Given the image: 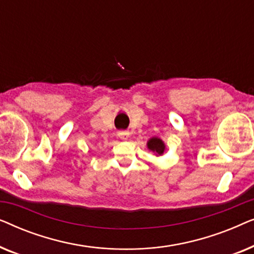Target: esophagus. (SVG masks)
<instances>
[{
    "mask_svg": "<svg viewBox=\"0 0 254 254\" xmlns=\"http://www.w3.org/2000/svg\"><path fill=\"white\" fill-rule=\"evenodd\" d=\"M118 135H119V137L121 138V140H127V138L129 137V133H128V131H126V130L119 131Z\"/></svg>",
    "mask_w": 254,
    "mask_h": 254,
    "instance_id": "esophagus-1",
    "label": "esophagus"
}]
</instances>
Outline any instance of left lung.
I'll list each match as a JSON object with an SVG mask.
<instances>
[{
	"instance_id": "obj_1",
	"label": "left lung",
	"mask_w": 254,
	"mask_h": 254,
	"mask_svg": "<svg viewBox=\"0 0 254 254\" xmlns=\"http://www.w3.org/2000/svg\"><path fill=\"white\" fill-rule=\"evenodd\" d=\"M147 147L149 150H150L151 152H154V155L157 156V157L158 156H162L166 150L164 141H163L162 138L156 137V136L149 138L147 142Z\"/></svg>"
}]
</instances>
